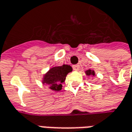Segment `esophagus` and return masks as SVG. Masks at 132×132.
Wrapping results in <instances>:
<instances>
[{
	"label": "esophagus",
	"instance_id": "1",
	"mask_svg": "<svg viewBox=\"0 0 132 132\" xmlns=\"http://www.w3.org/2000/svg\"><path fill=\"white\" fill-rule=\"evenodd\" d=\"M73 70H75V71H77V70H79V65H75L72 66Z\"/></svg>",
	"mask_w": 132,
	"mask_h": 132
}]
</instances>
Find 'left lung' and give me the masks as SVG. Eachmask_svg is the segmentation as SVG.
<instances>
[{
    "label": "left lung",
    "mask_w": 132,
    "mask_h": 132,
    "mask_svg": "<svg viewBox=\"0 0 132 132\" xmlns=\"http://www.w3.org/2000/svg\"><path fill=\"white\" fill-rule=\"evenodd\" d=\"M86 75H88V76H89V75H93V76L95 75L94 71H92V70H87V71L86 72Z\"/></svg>",
    "instance_id": "left-lung-1"
}]
</instances>
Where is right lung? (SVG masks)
<instances>
[{"mask_svg":"<svg viewBox=\"0 0 132 132\" xmlns=\"http://www.w3.org/2000/svg\"><path fill=\"white\" fill-rule=\"evenodd\" d=\"M72 71L70 65H63L51 68L44 75L43 83L50 85V88L58 91L62 89V84L65 81L66 76Z\"/></svg>","mask_w":132,"mask_h":132,"instance_id":"obj_1","label":"right lung"}]
</instances>
